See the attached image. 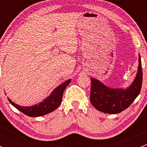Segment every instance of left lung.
<instances>
[{
    "label": "left lung",
    "instance_id": "1",
    "mask_svg": "<svg viewBox=\"0 0 147 147\" xmlns=\"http://www.w3.org/2000/svg\"><path fill=\"white\" fill-rule=\"evenodd\" d=\"M142 67L140 55L136 78L127 89L109 88L94 78H91L90 102L100 112L117 114L128 108L140 93L142 85Z\"/></svg>",
    "mask_w": 147,
    "mask_h": 147
}]
</instances>
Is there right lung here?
<instances>
[{
  "label": "right lung",
  "mask_w": 147,
  "mask_h": 147,
  "mask_svg": "<svg viewBox=\"0 0 147 147\" xmlns=\"http://www.w3.org/2000/svg\"><path fill=\"white\" fill-rule=\"evenodd\" d=\"M70 82L71 79L65 81L63 84L56 87L53 90V92L50 94V95L48 96L42 102H40L39 104H36L33 106L22 107L16 105V103L12 102L9 98H8V100L13 106H14L16 109H18L27 116L31 117L42 116V115H47L50 112H53L60 106L62 102L63 92H64L67 86Z\"/></svg>",
  "instance_id": "obj_1"
}]
</instances>
